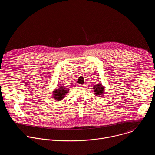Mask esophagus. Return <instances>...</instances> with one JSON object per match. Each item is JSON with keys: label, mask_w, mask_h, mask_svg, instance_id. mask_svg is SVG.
I'll return each instance as SVG.
<instances>
[{"label": "esophagus", "mask_w": 155, "mask_h": 155, "mask_svg": "<svg viewBox=\"0 0 155 155\" xmlns=\"http://www.w3.org/2000/svg\"><path fill=\"white\" fill-rule=\"evenodd\" d=\"M84 86H85V85H84V84H78V86H79L80 87H84Z\"/></svg>", "instance_id": "34e87169"}]
</instances>
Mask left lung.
I'll use <instances>...</instances> for the list:
<instances>
[{
    "label": "left lung",
    "instance_id": "obj_1",
    "mask_svg": "<svg viewBox=\"0 0 155 155\" xmlns=\"http://www.w3.org/2000/svg\"><path fill=\"white\" fill-rule=\"evenodd\" d=\"M93 89H94V94L96 96L98 97H101V95H104L105 94V88L104 86H103L101 84H97L96 85H94L93 87Z\"/></svg>",
    "mask_w": 155,
    "mask_h": 155
}]
</instances>
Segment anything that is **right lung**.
Returning a JSON list of instances; mask_svg holds the SVG:
<instances>
[{"label": "right lung", "instance_id": "1", "mask_svg": "<svg viewBox=\"0 0 155 155\" xmlns=\"http://www.w3.org/2000/svg\"><path fill=\"white\" fill-rule=\"evenodd\" d=\"M69 91L68 89L66 87H64V86H59L58 87L56 88L52 94V97L53 98L58 101H61L62 100L64 97H65L66 94Z\"/></svg>", "mask_w": 155, "mask_h": 155}]
</instances>
